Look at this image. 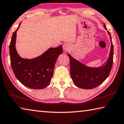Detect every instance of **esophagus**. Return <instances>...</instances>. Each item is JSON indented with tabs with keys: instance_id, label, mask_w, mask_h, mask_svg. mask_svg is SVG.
Returning <instances> with one entry per match:
<instances>
[{
	"instance_id": "obj_1",
	"label": "esophagus",
	"mask_w": 124,
	"mask_h": 124,
	"mask_svg": "<svg viewBox=\"0 0 124 124\" xmlns=\"http://www.w3.org/2000/svg\"><path fill=\"white\" fill-rule=\"evenodd\" d=\"M63 48L64 52H68L70 49V44L69 43H65L63 46Z\"/></svg>"
}]
</instances>
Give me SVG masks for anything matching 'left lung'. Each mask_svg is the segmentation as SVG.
I'll return each instance as SVG.
<instances>
[{
	"label": "left lung",
	"mask_w": 124,
	"mask_h": 124,
	"mask_svg": "<svg viewBox=\"0 0 124 124\" xmlns=\"http://www.w3.org/2000/svg\"><path fill=\"white\" fill-rule=\"evenodd\" d=\"M104 27L107 30L104 24ZM109 35L111 47L108 60L105 64L100 67L91 68L85 66L82 63L72 57L68 54L70 60V71L72 80L76 87L83 89H93L101 85L108 78L111 72L113 59V45L111 34Z\"/></svg>",
	"instance_id": "1"
}]
</instances>
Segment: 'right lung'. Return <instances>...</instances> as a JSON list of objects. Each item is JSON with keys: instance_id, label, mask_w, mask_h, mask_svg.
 Listing matches in <instances>:
<instances>
[{"instance_id": "obj_1", "label": "right lung", "mask_w": 124, "mask_h": 124, "mask_svg": "<svg viewBox=\"0 0 124 124\" xmlns=\"http://www.w3.org/2000/svg\"><path fill=\"white\" fill-rule=\"evenodd\" d=\"M21 23L13 32L9 46L11 67L16 77L25 86L31 89H43L50 84L56 60L63 53L62 46L49 48L32 59L21 57L15 46L17 31Z\"/></svg>"}]
</instances>
